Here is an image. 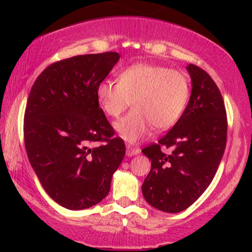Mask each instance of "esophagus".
<instances>
[{
  "mask_svg": "<svg viewBox=\"0 0 252 252\" xmlns=\"http://www.w3.org/2000/svg\"><path fill=\"white\" fill-rule=\"evenodd\" d=\"M140 153V149L136 147H132V146H127V149H126V155L128 157H132L134 155H137Z\"/></svg>",
  "mask_w": 252,
  "mask_h": 252,
  "instance_id": "esophagus-1",
  "label": "esophagus"
}]
</instances>
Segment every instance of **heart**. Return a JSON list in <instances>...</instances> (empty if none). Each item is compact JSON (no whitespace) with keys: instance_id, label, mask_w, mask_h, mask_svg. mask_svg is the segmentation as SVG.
I'll return each instance as SVG.
<instances>
[{"instance_id":"b5f03b06","label":"heart","mask_w":252,"mask_h":252,"mask_svg":"<svg viewBox=\"0 0 252 252\" xmlns=\"http://www.w3.org/2000/svg\"><path fill=\"white\" fill-rule=\"evenodd\" d=\"M190 85L184 72L163 65L136 63L123 68L118 81L104 79L96 97L103 111L118 119L132 104L134 109L116 125L122 137L135 142L151 126L164 130L173 126L184 112Z\"/></svg>"}]
</instances>
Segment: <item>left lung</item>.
Segmentation results:
<instances>
[{
  "label": "left lung",
  "mask_w": 252,
  "mask_h": 252,
  "mask_svg": "<svg viewBox=\"0 0 252 252\" xmlns=\"http://www.w3.org/2000/svg\"><path fill=\"white\" fill-rule=\"evenodd\" d=\"M187 108L170 132L143 148L151 170L142 185L146 201L160 211L189 208L211 184L227 142V116L221 93L213 79L194 64ZM171 149L170 154L162 149Z\"/></svg>",
  "instance_id": "8db88e82"
}]
</instances>
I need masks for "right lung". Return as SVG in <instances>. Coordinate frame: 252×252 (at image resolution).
<instances>
[{"label": "right lung", "instance_id": "obj_1", "mask_svg": "<svg viewBox=\"0 0 252 252\" xmlns=\"http://www.w3.org/2000/svg\"><path fill=\"white\" fill-rule=\"evenodd\" d=\"M118 61V53L108 51L55 62L31 88L24 115L27 156L47 194L68 210L101 202L125 156V143L96 97Z\"/></svg>", "mask_w": 252, "mask_h": 252}]
</instances>
